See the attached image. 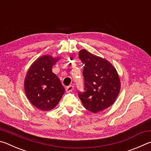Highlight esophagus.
<instances>
[{
    "instance_id": "obj_1",
    "label": "esophagus",
    "mask_w": 151,
    "mask_h": 151,
    "mask_svg": "<svg viewBox=\"0 0 151 151\" xmlns=\"http://www.w3.org/2000/svg\"><path fill=\"white\" fill-rule=\"evenodd\" d=\"M73 90V86L72 85H70L66 87V91L67 92V93H70V92H71Z\"/></svg>"
}]
</instances>
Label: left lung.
<instances>
[{"label":"left lung","instance_id":"left-lung-1","mask_svg":"<svg viewBox=\"0 0 151 151\" xmlns=\"http://www.w3.org/2000/svg\"><path fill=\"white\" fill-rule=\"evenodd\" d=\"M78 57L84 63L85 89L78 92L84 107L96 113L111 106L114 103L121 89V81L115 68L108 60L80 50Z\"/></svg>","mask_w":151,"mask_h":151}]
</instances>
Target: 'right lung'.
Wrapping results in <instances>:
<instances>
[{"mask_svg":"<svg viewBox=\"0 0 151 151\" xmlns=\"http://www.w3.org/2000/svg\"><path fill=\"white\" fill-rule=\"evenodd\" d=\"M59 58L44 55L33 63L24 79L27 97L33 106L41 111H50L57 105L65 93L60 79L52 68Z\"/></svg>","mask_w":151,"mask_h":151,"instance_id":"add662e5","label":"right lung"}]
</instances>
